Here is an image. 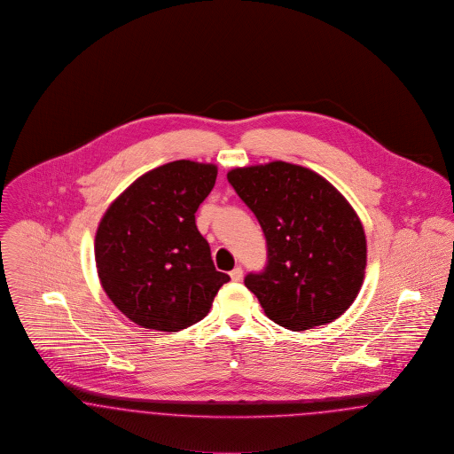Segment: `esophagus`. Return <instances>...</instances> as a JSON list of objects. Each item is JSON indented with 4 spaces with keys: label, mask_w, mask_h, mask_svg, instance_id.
<instances>
[{
    "label": "esophagus",
    "mask_w": 454,
    "mask_h": 454,
    "mask_svg": "<svg viewBox=\"0 0 454 454\" xmlns=\"http://www.w3.org/2000/svg\"><path fill=\"white\" fill-rule=\"evenodd\" d=\"M242 268L240 266H236L232 271H231V278H232V282H240L242 280Z\"/></svg>",
    "instance_id": "1"
}]
</instances>
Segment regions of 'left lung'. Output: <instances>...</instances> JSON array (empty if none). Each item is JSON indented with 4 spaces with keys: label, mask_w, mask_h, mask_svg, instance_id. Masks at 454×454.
<instances>
[{
    "label": "left lung",
    "mask_w": 454,
    "mask_h": 454,
    "mask_svg": "<svg viewBox=\"0 0 454 454\" xmlns=\"http://www.w3.org/2000/svg\"><path fill=\"white\" fill-rule=\"evenodd\" d=\"M227 179L266 238L264 270L244 278L264 314L295 332L340 317L356 301L367 264L364 227L350 203L314 170L282 160L232 168Z\"/></svg>",
    "instance_id": "left-lung-1"
}]
</instances>
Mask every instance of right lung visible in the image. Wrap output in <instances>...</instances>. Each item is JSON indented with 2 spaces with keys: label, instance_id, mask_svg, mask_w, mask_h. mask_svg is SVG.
<instances>
[{
  "label": "right lung",
  "instance_id": "add662e5",
  "mask_svg": "<svg viewBox=\"0 0 454 454\" xmlns=\"http://www.w3.org/2000/svg\"><path fill=\"white\" fill-rule=\"evenodd\" d=\"M216 166L176 160L138 177L102 216L97 273L138 326L181 332L201 321L231 277L216 271L194 214L215 186Z\"/></svg>",
  "mask_w": 454,
  "mask_h": 454
}]
</instances>
